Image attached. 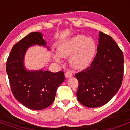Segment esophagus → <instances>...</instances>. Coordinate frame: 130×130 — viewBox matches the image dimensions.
<instances>
[{
	"label": "esophagus",
	"instance_id": "obj_1",
	"mask_svg": "<svg viewBox=\"0 0 130 130\" xmlns=\"http://www.w3.org/2000/svg\"><path fill=\"white\" fill-rule=\"evenodd\" d=\"M72 72H70V71H68V72H66V73H65V76H66V78H70L71 77H72Z\"/></svg>",
	"mask_w": 130,
	"mask_h": 130
}]
</instances>
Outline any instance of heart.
<instances>
[{
    "mask_svg": "<svg viewBox=\"0 0 130 130\" xmlns=\"http://www.w3.org/2000/svg\"><path fill=\"white\" fill-rule=\"evenodd\" d=\"M96 51V45L93 39L84 35H77L71 38L58 47L54 55L57 61H60V57L66 58L70 56V64L75 70L85 68L91 63Z\"/></svg>",
    "mask_w": 130,
    "mask_h": 130,
    "instance_id": "heart-1",
    "label": "heart"
}]
</instances>
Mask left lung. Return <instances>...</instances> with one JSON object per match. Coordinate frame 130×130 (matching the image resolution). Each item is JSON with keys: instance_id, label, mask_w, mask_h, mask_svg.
Wrapping results in <instances>:
<instances>
[{"instance_id": "1", "label": "left lung", "mask_w": 130, "mask_h": 130, "mask_svg": "<svg viewBox=\"0 0 130 130\" xmlns=\"http://www.w3.org/2000/svg\"><path fill=\"white\" fill-rule=\"evenodd\" d=\"M97 53L90 66L76 73L77 97L87 107H98L109 102L123 80L124 55L113 39L100 32Z\"/></svg>"}]
</instances>
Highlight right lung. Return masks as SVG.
<instances>
[{
    "label": "right lung",
    "instance_id": "obj_1",
    "mask_svg": "<svg viewBox=\"0 0 130 130\" xmlns=\"http://www.w3.org/2000/svg\"><path fill=\"white\" fill-rule=\"evenodd\" d=\"M45 45L40 32H31L13 45L6 62V72L13 96L21 104L33 110L51 105L57 88L65 79L62 71L53 73L42 70H25L23 58L26 49L33 45Z\"/></svg>",
    "mask_w": 130,
    "mask_h": 130
}]
</instances>
